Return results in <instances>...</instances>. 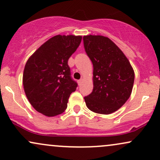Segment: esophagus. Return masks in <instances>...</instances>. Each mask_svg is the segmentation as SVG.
<instances>
[{"instance_id": "1", "label": "esophagus", "mask_w": 160, "mask_h": 160, "mask_svg": "<svg viewBox=\"0 0 160 160\" xmlns=\"http://www.w3.org/2000/svg\"><path fill=\"white\" fill-rule=\"evenodd\" d=\"M82 79H80V80H79L78 81V82L79 85H80V84L82 83Z\"/></svg>"}]
</instances>
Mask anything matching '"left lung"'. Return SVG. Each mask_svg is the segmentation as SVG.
<instances>
[{
  "instance_id": "left-lung-1",
  "label": "left lung",
  "mask_w": 160,
  "mask_h": 160,
  "mask_svg": "<svg viewBox=\"0 0 160 160\" xmlns=\"http://www.w3.org/2000/svg\"><path fill=\"white\" fill-rule=\"evenodd\" d=\"M86 54L93 64V90L84 97L86 107L99 114L117 111L131 95L134 71L124 53L109 38L83 36Z\"/></svg>"
}]
</instances>
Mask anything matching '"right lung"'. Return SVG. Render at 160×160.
<instances>
[{
  "label": "right lung",
  "mask_w": 160,
  "mask_h": 160,
  "mask_svg": "<svg viewBox=\"0 0 160 160\" xmlns=\"http://www.w3.org/2000/svg\"><path fill=\"white\" fill-rule=\"evenodd\" d=\"M81 39L80 36H55L28 59L23 85L29 102L38 112L51 117L66 109L69 96L78 87L68 61Z\"/></svg>",
  "instance_id": "right-lung-1"
}]
</instances>
